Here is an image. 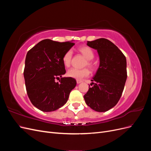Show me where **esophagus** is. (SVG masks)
I'll return each mask as SVG.
<instances>
[{"label":"esophagus","mask_w":151,"mask_h":151,"mask_svg":"<svg viewBox=\"0 0 151 151\" xmlns=\"http://www.w3.org/2000/svg\"><path fill=\"white\" fill-rule=\"evenodd\" d=\"M82 81H81V80H77V84H80V83H82Z\"/></svg>","instance_id":"esophagus-1"}]
</instances>
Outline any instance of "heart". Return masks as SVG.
I'll return each mask as SVG.
<instances>
[{
  "instance_id": "obj_1",
  "label": "heart",
  "mask_w": 151,
  "mask_h": 151,
  "mask_svg": "<svg viewBox=\"0 0 151 151\" xmlns=\"http://www.w3.org/2000/svg\"><path fill=\"white\" fill-rule=\"evenodd\" d=\"M78 51L83 55L86 58V62L84 65L88 66L91 68H93L94 65L91 60L94 58V54L93 50L91 48L86 46H82L78 48ZM72 57V52L71 50H68L62 57V62L65 67H68L71 64V60ZM90 74V72L88 68H84L82 69H77V68H72L68 70L67 72V75L77 80H79L84 78V77H88Z\"/></svg>"
}]
</instances>
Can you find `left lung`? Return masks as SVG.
Wrapping results in <instances>:
<instances>
[{
    "label": "left lung",
    "instance_id": "obj_1",
    "mask_svg": "<svg viewBox=\"0 0 151 151\" xmlns=\"http://www.w3.org/2000/svg\"><path fill=\"white\" fill-rule=\"evenodd\" d=\"M97 50L99 66L91 81L94 85L84 96L86 104L96 111L105 112L120 99L127 77V60L115 44L105 38L88 42Z\"/></svg>",
    "mask_w": 151,
    "mask_h": 151
}]
</instances>
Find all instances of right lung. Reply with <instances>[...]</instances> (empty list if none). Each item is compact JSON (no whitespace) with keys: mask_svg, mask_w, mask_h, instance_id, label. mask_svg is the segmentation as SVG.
I'll use <instances>...</instances> for the list:
<instances>
[{"mask_svg":"<svg viewBox=\"0 0 151 151\" xmlns=\"http://www.w3.org/2000/svg\"><path fill=\"white\" fill-rule=\"evenodd\" d=\"M75 43L41 41L26 54L24 77L27 94L34 106L44 112L55 111L64 105L76 86L65 74L62 57ZM61 78L59 83L55 79Z\"/></svg>","mask_w":151,"mask_h":151,"instance_id":"right-lung-1","label":"right lung"}]
</instances>
